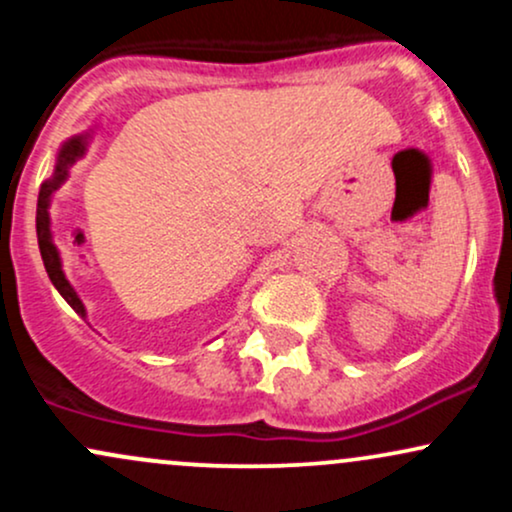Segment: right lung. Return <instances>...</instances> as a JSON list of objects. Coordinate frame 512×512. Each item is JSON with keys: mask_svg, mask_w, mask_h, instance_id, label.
I'll use <instances>...</instances> for the list:
<instances>
[{"mask_svg": "<svg viewBox=\"0 0 512 512\" xmlns=\"http://www.w3.org/2000/svg\"><path fill=\"white\" fill-rule=\"evenodd\" d=\"M93 132H96V127L86 129V132H81V134H74V137H69L67 142H62V146L57 149V156H55V170H52L50 178L40 185L38 211H35V231H38V248H40V257H43L45 272H48L52 286L60 291V296L64 298V301L72 305L74 313L84 317V320L88 317L86 305L79 298V293H76L74 286L69 284L67 274H64V267H62V255H60V250H57L55 240H52L50 207H52V197H55V192L60 190V187L69 178V168H72L79 158L86 156L88 144H91V139H93Z\"/></svg>", "mask_w": 512, "mask_h": 512, "instance_id": "obj_1", "label": "right lung"}]
</instances>
